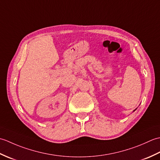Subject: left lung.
Segmentation results:
<instances>
[{
  "mask_svg": "<svg viewBox=\"0 0 160 160\" xmlns=\"http://www.w3.org/2000/svg\"><path fill=\"white\" fill-rule=\"evenodd\" d=\"M135 110H136V109H135V110H134V111H135Z\"/></svg>",
  "mask_w": 160,
  "mask_h": 160,
  "instance_id": "8db88e82",
  "label": "left lung"
}]
</instances>
